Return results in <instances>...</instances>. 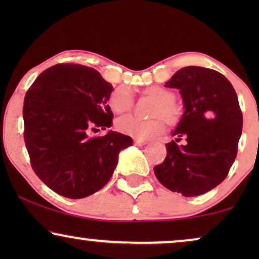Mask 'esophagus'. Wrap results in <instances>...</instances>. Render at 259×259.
<instances>
[{"label": "esophagus", "instance_id": "obj_1", "mask_svg": "<svg viewBox=\"0 0 259 259\" xmlns=\"http://www.w3.org/2000/svg\"><path fill=\"white\" fill-rule=\"evenodd\" d=\"M134 144L138 145V146H144V145H146L147 143L145 140H141V139H138V138H134Z\"/></svg>", "mask_w": 259, "mask_h": 259}]
</instances>
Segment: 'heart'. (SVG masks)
Here are the masks:
<instances>
[{
    "mask_svg": "<svg viewBox=\"0 0 259 259\" xmlns=\"http://www.w3.org/2000/svg\"><path fill=\"white\" fill-rule=\"evenodd\" d=\"M146 93L159 101V105L155 107V116H162L168 122L176 121L178 118V111L173 105L176 97L171 91L160 86H152L147 88ZM133 100V91L128 86H119L109 95L108 105L113 112L122 114L132 108ZM116 128L121 133L138 139H148L162 132L164 122L161 119L144 121L133 115H125L118 119Z\"/></svg>",
    "mask_w": 259,
    "mask_h": 259,
    "instance_id": "obj_1",
    "label": "heart"
}]
</instances>
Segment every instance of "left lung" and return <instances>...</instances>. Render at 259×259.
Instances as JSON below:
<instances>
[{"label": "left lung", "instance_id": "8db88e82", "mask_svg": "<svg viewBox=\"0 0 259 259\" xmlns=\"http://www.w3.org/2000/svg\"><path fill=\"white\" fill-rule=\"evenodd\" d=\"M165 87L176 88L184 113L172 132L178 146L166 144L165 160L154 173L166 189L196 197L214 189L226 178L237 155L243 115L235 88L217 70L190 66L179 69Z\"/></svg>", "mask_w": 259, "mask_h": 259}]
</instances>
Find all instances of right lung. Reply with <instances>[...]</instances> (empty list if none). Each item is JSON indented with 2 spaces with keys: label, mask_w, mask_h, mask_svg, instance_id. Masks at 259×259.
<instances>
[{
  "label": "right lung",
  "mask_w": 259,
  "mask_h": 259,
  "mask_svg": "<svg viewBox=\"0 0 259 259\" xmlns=\"http://www.w3.org/2000/svg\"><path fill=\"white\" fill-rule=\"evenodd\" d=\"M113 86L97 69L60 63L42 72L23 104L24 141L36 176L70 199L101 190L132 138L114 131L90 137L92 127L112 126ZM95 130V128H94Z\"/></svg>",
  "instance_id": "right-lung-1"
}]
</instances>
